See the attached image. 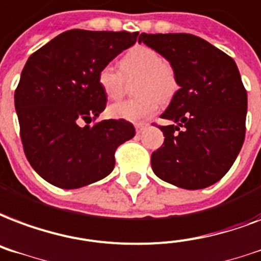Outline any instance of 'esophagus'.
Here are the masks:
<instances>
[{
  "instance_id": "esophagus-1",
  "label": "esophagus",
  "mask_w": 261,
  "mask_h": 261,
  "mask_svg": "<svg viewBox=\"0 0 261 261\" xmlns=\"http://www.w3.org/2000/svg\"><path fill=\"white\" fill-rule=\"evenodd\" d=\"M146 127H148V124H144V123H139V124H137V126H135L137 134H141V133H142L145 128H146Z\"/></svg>"
}]
</instances>
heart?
Segmentation results:
<instances>
[{
    "label": "heart",
    "mask_w": 261,
    "mask_h": 261,
    "mask_svg": "<svg viewBox=\"0 0 261 261\" xmlns=\"http://www.w3.org/2000/svg\"><path fill=\"white\" fill-rule=\"evenodd\" d=\"M137 76L134 93L138 97L108 107V116L127 122H144L159 111L162 99L167 101L178 91L179 81L174 65L146 45H135L120 60V71L104 65L97 72V83L108 99L124 94V79Z\"/></svg>",
    "instance_id": "obj_1"
}]
</instances>
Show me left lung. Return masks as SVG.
Masks as SVG:
<instances>
[{"mask_svg": "<svg viewBox=\"0 0 261 261\" xmlns=\"http://www.w3.org/2000/svg\"><path fill=\"white\" fill-rule=\"evenodd\" d=\"M174 65L179 90L159 126L162 148L152 153L153 172L178 188H208L226 175L245 139L248 94L236 61L192 34H141Z\"/></svg>", "mask_w": 261, "mask_h": 261, "instance_id": "1", "label": "left lung"}]
</instances>
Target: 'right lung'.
<instances>
[{"instance_id": "right-lung-1", "label": "right lung", "mask_w": 261, "mask_h": 261, "mask_svg": "<svg viewBox=\"0 0 261 261\" xmlns=\"http://www.w3.org/2000/svg\"><path fill=\"white\" fill-rule=\"evenodd\" d=\"M137 38L138 33L127 31L69 30L29 57L15 108L25 157L49 184L77 189L105 178L115 167L116 149L135 135L127 120H94L107 107L98 69Z\"/></svg>"}]
</instances>
